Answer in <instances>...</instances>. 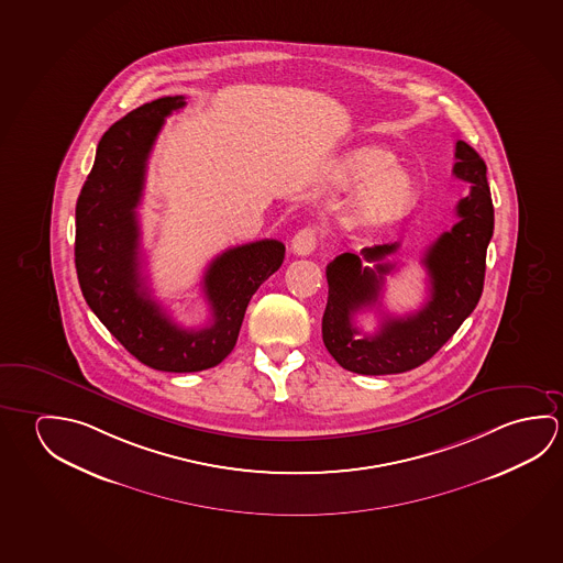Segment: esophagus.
Segmentation results:
<instances>
[{"label": "esophagus", "mask_w": 563, "mask_h": 563, "mask_svg": "<svg viewBox=\"0 0 563 563\" xmlns=\"http://www.w3.org/2000/svg\"><path fill=\"white\" fill-rule=\"evenodd\" d=\"M316 241H318V233L313 228H305V230L298 231L292 241H290V250L300 257L310 255L316 250Z\"/></svg>", "instance_id": "1"}]
</instances>
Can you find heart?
I'll return each mask as SVG.
<instances>
[{"mask_svg":"<svg viewBox=\"0 0 563 563\" xmlns=\"http://www.w3.org/2000/svg\"><path fill=\"white\" fill-rule=\"evenodd\" d=\"M395 155L380 147L353 148L341 158L333 180L343 188H361V192L347 203L343 220L350 228L375 230L397 223L415 210L420 188L415 176L393 167Z\"/></svg>","mask_w":563,"mask_h":563,"instance_id":"heart-1","label":"heart"}]
</instances>
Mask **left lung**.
<instances>
[{"mask_svg": "<svg viewBox=\"0 0 563 563\" xmlns=\"http://www.w3.org/2000/svg\"><path fill=\"white\" fill-rule=\"evenodd\" d=\"M453 175L470 183V194L455 206L457 223L426 250L430 300L406 318H387L377 333L363 335L353 316L371 308L395 265L385 258L398 243L365 247L361 255L343 253L325 267L328 305L322 318L325 350L343 369L360 375H395L416 369L433 357L460 330L479 302L485 280L488 241L495 228V210L487 183V165L465 141L455 143ZM367 260L376 267L363 268Z\"/></svg>", "mask_w": 563, "mask_h": 563, "instance_id": "obj_1", "label": "left lung"}]
</instances>
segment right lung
I'll return each mask as SVG.
<instances>
[{"label":"right lung","mask_w":563,"mask_h":563,"mask_svg":"<svg viewBox=\"0 0 563 563\" xmlns=\"http://www.w3.org/2000/svg\"><path fill=\"white\" fill-rule=\"evenodd\" d=\"M185 106V96H165L115 121L98 143L76 202L75 263L86 302L135 360L168 373L222 363L235 347L251 296L285 258L277 240L245 243L213 258L202 280L212 320L200 330L173 322L148 292L135 210L158 131L166 115Z\"/></svg>","instance_id":"obj_1"}]
</instances>
